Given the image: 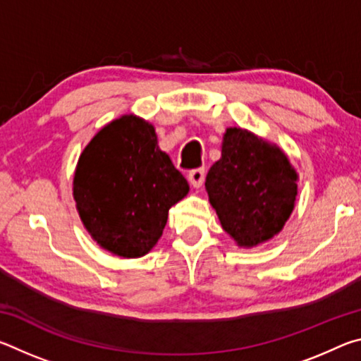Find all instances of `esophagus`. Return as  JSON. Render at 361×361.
Here are the masks:
<instances>
[{
  "label": "esophagus",
  "mask_w": 361,
  "mask_h": 361,
  "mask_svg": "<svg viewBox=\"0 0 361 361\" xmlns=\"http://www.w3.org/2000/svg\"><path fill=\"white\" fill-rule=\"evenodd\" d=\"M188 178H189V183H191L194 188H200L204 185V180H205V169L199 167V169L191 170L188 175Z\"/></svg>",
  "instance_id": "obj_1"
}]
</instances>
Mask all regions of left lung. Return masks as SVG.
Returning <instances> with one entry per match:
<instances>
[{
  "label": "left lung",
  "instance_id": "1",
  "mask_svg": "<svg viewBox=\"0 0 361 361\" xmlns=\"http://www.w3.org/2000/svg\"><path fill=\"white\" fill-rule=\"evenodd\" d=\"M296 178L277 146L234 127L224 133L205 188L223 229L240 247H253L282 231L295 207Z\"/></svg>",
  "mask_w": 361,
  "mask_h": 361
}]
</instances>
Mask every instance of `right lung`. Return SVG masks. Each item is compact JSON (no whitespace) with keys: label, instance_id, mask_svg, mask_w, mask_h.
Here are the masks:
<instances>
[{"label":"right lung","instance_id":"obj_1","mask_svg":"<svg viewBox=\"0 0 361 361\" xmlns=\"http://www.w3.org/2000/svg\"><path fill=\"white\" fill-rule=\"evenodd\" d=\"M188 181L159 149L154 127L127 114L109 122L78 161L73 195L85 229L100 247L140 258L161 239L170 207Z\"/></svg>","mask_w":361,"mask_h":361}]
</instances>
